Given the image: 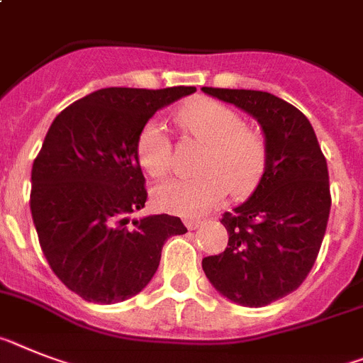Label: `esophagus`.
<instances>
[{"label":"esophagus","instance_id":"34e87169","mask_svg":"<svg viewBox=\"0 0 363 363\" xmlns=\"http://www.w3.org/2000/svg\"><path fill=\"white\" fill-rule=\"evenodd\" d=\"M184 225H186L190 230H196V228H199L201 225H203V221H201V219H196V218H186L184 219Z\"/></svg>","mask_w":363,"mask_h":363}]
</instances>
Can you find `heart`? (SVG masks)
<instances>
[{"label": "heart", "mask_w": 363, "mask_h": 363, "mask_svg": "<svg viewBox=\"0 0 363 363\" xmlns=\"http://www.w3.org/2000/svg\"><path fill=\"white\" fill-rule=\"evenodd\" d=\"M177 120L186 133L205 144L196 177H177L155 188V201L172 214L194 218L219 205L228 190L243 196L257 186L266 167V140L245 127L242 116L212 99L184 106ZM136 155L151 177L172 169L173 149L166 129L153 120L144 125L136 142Z\"/></svg>", "instance_id": "b5f03b06"}]
</instances>
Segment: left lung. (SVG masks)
I'll list each match as a JSON object with an SVG mask.
<instances>
[{"label":"left lung","mask_w":363,"mask_h":363,"mask_svg":"<svg viewBox=\"0 0 363 363\" xmlns=\"http://www.w3.org/2000/svg\"><path fill=\"white\" fill-rule=\"evenodd\" d=\"M247 112L266 140V167L247 201L221 219L227 249L203 258L219 294L260 308L297 290L318 258L330 214L327 160L308 118L260 90L201 88Z\"/></svg>","instance_id":"obj_1"}]
</instances>
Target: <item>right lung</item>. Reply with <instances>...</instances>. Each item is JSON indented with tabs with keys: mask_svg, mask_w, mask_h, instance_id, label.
I'll use <instances>...</instances> for the list:
<instances>
[{
	"mask_svg": "<svg viewBox=\"0 0 363 363\" xmlns=\"http://www.w3.org/2000/svg\"><path fill=\"white\" fill-rule=\"evenodd\" d=\"M196 92L101 88L51 123L31 172V214L40 247L66 288L90 303H121L157 273L175 216L133 218L147 201L136 142L155 112Z\"/></svg>",
	"mask_w": 363,
	"mask_h": 363,
	"instance_id": "right-lung-1",
	"label": "right lung"
}]
</instances>
